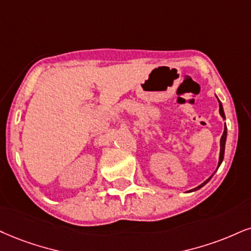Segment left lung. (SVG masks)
<instances>
[{"label": "left lung", "instance_id": "8db88e82", "mask_svg": "<svg viewBox=\"0 0 251 251\" xmlns=\"http://www.w3.org/2000/svg\"><path fill=\"white\" fill-rule=\"evenodd\" d=\"M219 106H220V115H221V116L224 117V119H225V111H224V108H222V104H221V102H220V101H219ZM226 138H227V128H226V126H225L224 134H222V136H221V141H220V147H221V149H220V158H219V165H218V168H219V166L221 165L222 160H224V156H225V145H226ZM209 179H211V178H209ZM209 179H207L206 181H203L202 184L199 185V186L196 187V188H193V190H192V191L199 190V188H201V187L203 186V185L207 184V182L209 181Z\"/></svg>", "mask_w": 251, "mask_h": 251}]
</instances>
